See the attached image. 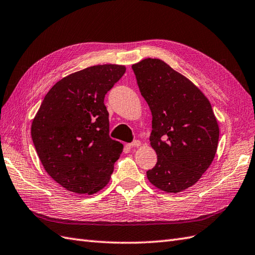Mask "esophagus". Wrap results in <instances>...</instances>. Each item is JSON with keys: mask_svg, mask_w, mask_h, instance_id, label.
<instances>
[{"mask_svg": "<svg viewBox=\"0 0 255 255\" xmlns=\"http://www.w3.org/2000/svg\"><path fill=\"white\" fill-rule=\"evenodd\" d=\"M140 145H142V143H140L139 140H134L133 143L128 144V147H129V148H135V147H139Z\"/></svg>", "mask_w": 255, "mask_h": 255, "instance_id": "obj_1", "label": "esophagus"}]
</instances>
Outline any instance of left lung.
Listing matches in <instances>:
<instances>
[{
    "label": "left lung",
    "instance_id": "left-lung-1",
    "mask_svg": "<svg viewBox=\"0 0 255 255\" xmlns=\"http://www.w3.org/2000/svg\"><path fill=\"white\" fill-rule=\"evenodd\" d=\"M152 115L150 146L157 163L149 182L167 193L194 185L214 160L219 127L211 103L189 78L159 59L132 65Z\"/></svg>",
    "mask_w": 255,
    "mask_h": 255
}]
</instances>
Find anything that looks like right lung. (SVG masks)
I'll list each match as a JSON object with an SVG mask.
<instances>
[{
  "mask_svg": "<svg viewBox=\"0 0 255 255\" xmlns=\"http://www.w3.org/2000/svg\"><path fill=\"white\" fill-rule=\"evenodd\" d=\"M126 70L118 64L94 65L63 77L33 118L31 137L39 159L67 191L92 195L110 181L123 145L109 136L104 99Z\"/></svg>",
  "mask_w": 255,
  "mask_h": 255,
  "instance_id": "obj_1",
  "label": "right lung"
}]
</instances>
